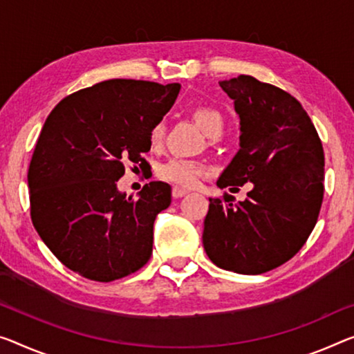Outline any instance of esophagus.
<instances>
[{"label":"esophagus","instance_id":"obj_1","mask_svg":"<svg viewBox=\"0 0 354 354\" xmlns=\"http://www.w3.org/2000/svg\"><path fill=\"white\" fill-rule=\"evenodd\" d=\"M187 193H188L187 189H183V188H178V187H174L172 188V198H176V199L182 198V196H185Z\"/></svg>","mask_w":354,"mask_h":354}]
</instances>
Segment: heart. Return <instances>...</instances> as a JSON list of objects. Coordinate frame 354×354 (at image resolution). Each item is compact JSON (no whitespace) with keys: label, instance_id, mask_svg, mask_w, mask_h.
<instances>
[{"label":"heart","instance_id":"1","mask_svg":"<svg viewBox=\"0 0 354 354\" xmlns=\"http://www.w3.org/2000/svg\"><path fill=\"white\" fill-rule=\"evenodd\" d=\"M193 118L199 128L203 129L205 136L212 139H218L225 129V118L216 111L215 107L210 106H198L193 111ZM165 136V124L161 122L155 123L149 131V140L151 145H160ZM204 174V167L193 160L180 158L174 156L167 161L162 162L158 169V176L162 180L180 185V187H193L198 183L199 177Z\"/></svg>","mask_w":354,"mask_h":354}]
</instances>
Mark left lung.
<instances>
[{"label": "left lung", "instance_id": "obj_1", "mask_svg": "<svg viewBox=\"0 0 354 354\" xmlns=\"http://www.w3.org/2000/svg\"><path fill=\"white\" fill-rule=\"evenodd\" d=\"M241 118V150L218 178L245 201L210 198L203 243L214 264L258 275L285 264L317 225L324 194V151L295 96L252 75L221 80Z\"/></svg>", "mask_w": 354, "mask_h": 354}]
</instances>
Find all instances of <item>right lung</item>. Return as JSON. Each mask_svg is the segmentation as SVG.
<instances>
[{
    "label": "right lung",
    "instance_id": "obj_1",
    "mask_svg": "<svg viewBox=\"0 0 354 354\" xmlns=\"http://www.w3.org/2000/svg\"><path fill=\"white\" fill-rule=\"evenodd\" d=\"M178 91V84L111 79L66 96L47 117L28 169L31 221L48 250L85 279L113 281L149 263L171 187L150 182L127 198L117 182L124 162L149 165L150 128Z\"/></svg>",
    "mask_w": 354,
    "mask_h": 354
}]
</instances>
